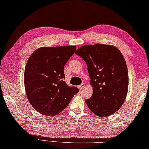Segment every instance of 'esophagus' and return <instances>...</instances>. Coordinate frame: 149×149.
Segmentation results:
<instances>
[{
    "label": "esophagus",
    "instance_id": "obj_1",
    "mask_svg": "<svg viewBox=\"0 0 149 149\" xmlns=\"http://www.w3.org/2000/svg\"><path fill=\"white\" fill-rule=\"evenodd\" d=\"M84 86H85V84L84 83H82V84H81L80 85H79V86H78L77 87H78V88H79V90H82V88H84Z\"/></svg>",
    "mask_w": 149,
    "mask_h": 149
}]
</instances>
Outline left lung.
<instances>
[{
    "mask_svg": "<svg viewBox=\"0 0 149 149\" xmlns=\"http://www.w3.org/2000/svg\"><path fill=\"white\" fill-rule=\"evenodd\" d=\"M75 53L87 65L93 93L85 100L92 112L109 116L121 108L127 94L128 70L123 55L116 46L97 43L79 47Z\"/></svg>",
    "mask_w": 149,
    "mask_h": 149,
    "instance_id": "1",
    "label": "left lung"
}]
</instances>
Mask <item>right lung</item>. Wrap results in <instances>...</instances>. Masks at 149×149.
Returning a JSON list of instances; mask_svg holds the SVG:
<instances>
[{"mask_svg":"<svg viewBox=\"0 0 149 149\" xmlns=\"http://www.w3.org/2000/svg\"><path fill=\"white\" fill-rule=\"evenodd\" d=\"M74 45L42 47L29 57L24 70V86L33 108L44 116H54L68 106L76 87L64 81V67L74 54Z\"/></svg>","mask_w":149,"mask_h":149,"instance_id":"right-lung-1","label":"right lung"}]
</instances>
